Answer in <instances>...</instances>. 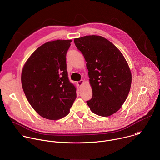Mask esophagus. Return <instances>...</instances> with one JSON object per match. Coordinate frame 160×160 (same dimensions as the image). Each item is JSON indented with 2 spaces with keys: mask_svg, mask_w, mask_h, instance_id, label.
Listing matches in <instances>:
<instances>
[{
  "mask_svg": "<svg viewBox=\"0 0 160 160\" xmlns=\"http://www.w3.org/2000/svg\"><path fill=\"white\" fill-rule=\"evenodd\" d=\"M83 82H84V81H83V80H80V81L77 82V84H78V85H79V86H81V85L83 84Z\"/></svg>",
  "mask_w": 160,
  "mask_h": 160,
  "instance_id": "obj_1",
  "label": "esophagus"
}]
</instances>
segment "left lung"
Returning a JSON list of instances; mask_svg holds the SVG:
<instances>
[{"label":"left lung","instance_id":"1","mask_svg":"<svg viewBox=\"0 0 160 160\" xmlns=\"http://www.w3.org/2000/svg\"><path fill=\"white\" fill-rule=\"evenodd\" d=\"M77 48L87 62L92 97L87 103L101 117L118 111L130 89L131 72L120 50L106 38L88 35L74 39Z\"/></svg>","mask_w":160,"mask_h":160}]
</instances>
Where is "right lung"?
Returning a JSON list of instances; mask_svg holds the SVG:
<instances>
[{
	"label": "right lung",
	"mask_w": 160,
	"mask_h": 160,
	"mask_svg": "<svg viewBox=\"0 0 160 160\" xmlns=\"http://www.w3.org/2000/svg\"><path fill=\"white\" fill-rule=\"evenodd\" d=\"M72 40L48 42L36 49L22 68L21 83L35 111L43 118L56 120L70 112L76 87L68 77L66 56Z\"/></svg>",
	"instance_id": "obj_1"
}]
</instances>
